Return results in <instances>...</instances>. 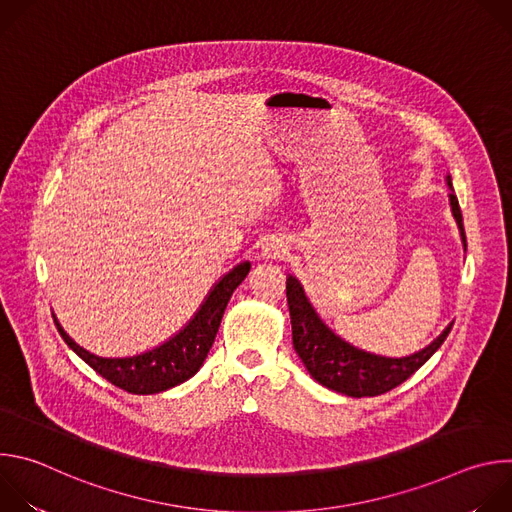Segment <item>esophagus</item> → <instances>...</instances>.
<instances>
[{
  "label": "esophagus",
  "instance_id": "34e87169",
  "mask_svg": "<svg viewBox=\"0 0 512 512\" xmlns=\"http://www.w3.org/2000/svg\"><path fill=\"white\" fill-rule=\"evenodd\" d=\"M285 245H283V241H279V239H271V241H267L263 247H261V257L265 259V261H275V259H281L283 255H285Z\"/></svg>",
  "mask_w": 512,
  "mask_h": 512
}]
</instances>
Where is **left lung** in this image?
<instances>
[{"instance_id": "obj_1", "label": "left lung", "mask_w": 512, "mask_h": 512, "mask_svg": "<svg viewBox=\"0 0 512 512\" xmlns=\"http://www.w3.org/2000/svg\"><path fill=\"white\" fill-rule=\"evenodd\" d=\"M450 188V206L458 223L462 245L466 251V231L462 221V210L454 194L452 176H446ZM287 306L291 316V338L294 348L302 358L304 367L322 387L348 397H377L383 395L403 381H407L419 367L433 356V352L444 344L454 322H450L444 332L433 338L425 348L407 356H383L369 350H362L342 336H338L316 312L310 298L306 296L304 285L296 275L285 279Z\"/></svg>"}]
</instances>
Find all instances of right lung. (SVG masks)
<instances>
[{"label": "right lung", "instance_id": "obj_1", "mask_svg": "<svg viewBox=\"0 0 512 512\" xmlns=\"http://www.w3.org/2000/svg\"><path fill=\"white\" fill-rule=\"evenodd\" d=\"M249 269V261L235 265L210 287L204 302L182 330L160 346L133 356H97L72 340L54 314L52 318L68 348L77 352L95 373L127 393L154 395L188 381L200 371L233 291L243 283Z\"/></svg>", "mask_w": 512, "mask_h": 512}]
</instances>
